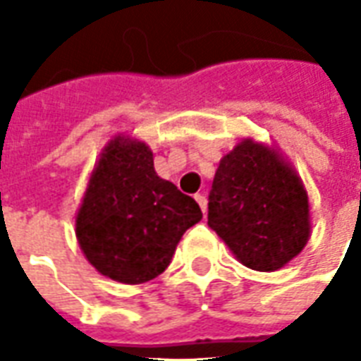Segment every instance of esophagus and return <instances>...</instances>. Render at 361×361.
<instances>
[{
    "label": "esophagus",
    "mask_w": 361,
    "mask_h": 361,
    "mask_svg": "<svg viewBox=\"0 0 361 361\" xmlns=\"http://www.w3.org/2000/svg\"><path fill=\"white\" fill-rule=\"evenodd\" d=\"M195 201L199 203V207H201V211L207 212V197H204L203 193H197Z\"/></svg>",
    "instance_id": "1"
}]
</instances>
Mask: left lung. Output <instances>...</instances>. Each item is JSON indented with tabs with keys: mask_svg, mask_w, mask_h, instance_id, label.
I'll use <instances>...</instances> for the list:
<instances>
[{
	"mask_svg": "<svg viewBox=\"0 0 361 361\" xmlns=\"http://www.w3.org/2000/svg\"><path fill=\"white\" fill-rule=\"evenodd\" d=\"M209 226L240 263L253 271H276L310 240L307 191L276 150L245 139L214 173Z\"/></svg>",
	"mask_w": 361,
	"mask_h": 361,
	"instance_id": "obj_1",
	"label": "left lung"
}]
</instances>
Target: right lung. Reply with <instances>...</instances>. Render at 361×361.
<instances>
[{"label": "right lung", "instance_id": "obj_1", "mask_svg": "<svg viewBox=\"0 0 361 361\" xmlns=\"http://www.w3.org/2000/svg\"><path fill=\"white\" fill-rule=\"evenodd\" d=\"M201 219L195 199L158 178L152 150L118 135L90 173L75 234L100 274L142 284L166 271L181 235Z\"/></svg>", "mask_w": 361, "mask_h": 361}]
</instances>
